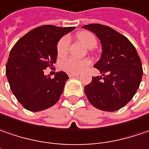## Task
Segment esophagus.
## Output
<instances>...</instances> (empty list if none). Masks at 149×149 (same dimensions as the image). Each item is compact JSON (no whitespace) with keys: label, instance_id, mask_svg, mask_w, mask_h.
<instances>
[{"label":"esophagus","instance_id":"obj_1","mask_svg":"<svg viewBox=\"0 0 149 149\" xmlns=\"http://www.w3.org/2000/svg\"><path fill=\"white\" fill-rule=\"evenodd\" d=\"M68 76H69V77H78V74H76V73H69Z\"/></svg>","mask_w":149,"mask_h":149}]
</instances>
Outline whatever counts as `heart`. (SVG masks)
<instances>
[{"mask_svg": "<svg viewBox=\"0 0 149 149\" xmlns=\"http://www.w3.org/2000/svg\"><path fill=\"white\" fill-rule=\"evenodd\" d=\"M77 39L86 45L88 48H94L97 45V39L90 32L83 31L77 33ZM70 46V39L67 36L62 37L59 40L56 46V51L58 56L63 57L66 56L68 52ZM90 64V61L88 59L77 60L74 58H68L64 60L61 63V67L70 73H78L83 71L87 66Z\"/></svg>", "mask_w": 149, "mask_h": 149, "instance_id": "obj_1", "label": "heart"}]
</instances>
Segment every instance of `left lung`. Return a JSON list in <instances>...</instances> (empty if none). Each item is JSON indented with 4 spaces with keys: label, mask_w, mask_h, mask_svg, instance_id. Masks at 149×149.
Instances as JSON below:
<instances>
[{
    "label": "left lung",
    "mask_w": 149,
    "mask_h": 149,
    "mask_svg": "<svg viewBox=\"0 0 149 149\" xmlns=\"http://www.w3.org/2000/svg\"><path fill=\"white\" fill-rule=\"evenodd\" d=\"M100 39L102 55L94 67L102 76L93 77L84 87L89 102L104 111H116L135 95L143 77L142 61L130 40L108 26L84 25Z\"/></svg>",
    "instance_id": "obj_1"
}]
</instances>
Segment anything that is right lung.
<instances>
[{
  "mask_svg": "<svg viewBox=\"0 0 149 149\" xmlns=\"http://www.w3.org/2000/svg\"><path fill=\"white\" fill-rule=\"evenodd\" d=\"M74 29L43 25L22 36L11 49L6 75L15 97L26 109L41 111L59 100L68 76L59 72L51 78L44 72L56 61L59 40Z\"/></svg>",
  "mask_w": 149,
  "mask_h": 149,
  "instance_id": "add662e5",
  "label": "right lung"
}]
</instances>
